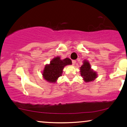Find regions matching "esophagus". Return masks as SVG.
I'll list each match as a JSON object with an SVG mask.
<instances>
[{
  "mask_svg": "<svg viewBox=\"0 0 127 127\" xmlns=\"http://www.w3.org/2000/svg\"><path fill=\"white\" fill-rule=\"evenodd\" d=\"M75 63H76V61H75V60L72 61V64H73V65H75Z\"/></svg>",
  "mask_w": 127,
  "mask_h": 127,
  "instance_id": "esophagus-1",
  "label": "esophagus"
}]
</instances>
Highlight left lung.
Instances as JSON below:
<instances>
[{"label": "left lung", "instance_id": "obj_1", "mask_svg": "<svg viewBox=\"0 0 127 127\" xmlns=\"http://www.w3.org/2000/svg\"><path fill=\"white\" fill-rule=\"evenodd\" d=\"M81 75L85 82H90L97 78V74L91 69L90 64L87 61L83 63V65L80 67Z\"/></svg>", "mask_w": 127, "mask_h": 127}]
</instances>
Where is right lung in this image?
Listing matches in <instances>:
<instances>
[{
	"mask_svg": "<svg viewBox=\"0 0 127 127\" xmlns=\"http://www.w3.org/2000/svg\"><path fill=\"white\" fill-rule=\"evenodd\" d=\"M71 64V60L66 58L61 60L59 57L53 59L49 64L45 66L43 71V78L50 83H55L59 77L62 76L63 70L67 65Z\"/></svg>",
	"mask_w": 127,
	"mask_h": 127,
	"instance_id": "1",
	"label": "right lung"
}]
</instances>
